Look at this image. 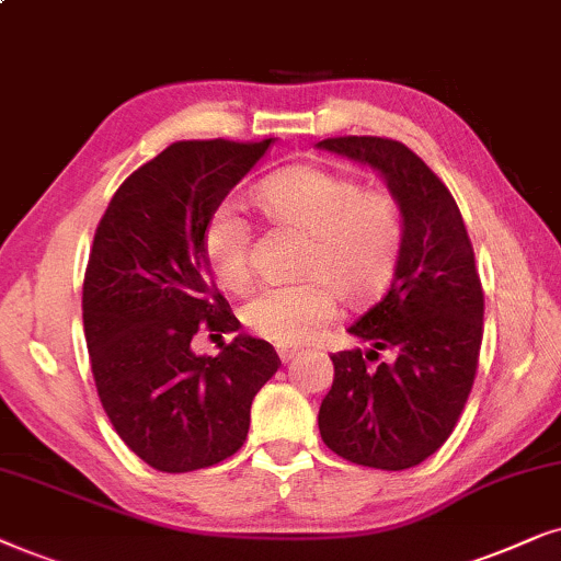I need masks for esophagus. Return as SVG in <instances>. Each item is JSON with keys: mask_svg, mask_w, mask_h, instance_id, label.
I'll use <instances>...</instances> for the list:
<instances>
[{"mask_svg": "<svg viewBox=\"0 0 561 561\" xmlns=\"http://www.w3.org/2000/svg\"><path fill=\"white\" fill-rule=\"evenodd\" d=\"M276 354H279L282 364H289V362H293V358L300 356V351H297V348H285V346H282V348H276Z\"/></svg>", "mask_w": 561, "mask_h": 561, "instance_id": "34e87169", "label": "esophagus"}]
</instances>
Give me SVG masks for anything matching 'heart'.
<instances>
[{
    "instance_id": "b5f03b06",
    "label": "heart",
    "mask_w": 561,
    "mask_h": 561,
    "mask_svg": "<svg viewBox=\"0 0 561 561\" xmlns=\"http://www.w3.org/2000/svg\"><path fill=\"white\" fill-rule=\"evenodd\" d=\"M268 218L310 236L297 285L261 289L243 320L276 346L316 339L346 305H367L390 287L405 249V213L382 186H362L335 171L297 163L266 176L256 190ZM213 272L228 289L251 282V222L236 205L215 210L205 233Z\"/></svg>"
}]
</instances>
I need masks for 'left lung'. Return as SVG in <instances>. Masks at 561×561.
Instances as JSON below:
<instances>
[{"label":"left lung","instance_id":"obj_1","mask_svg":"<svg viewBox=\"0 0 561 561\" xmlns=\"http://www.w3.org/2000/svg\"><path fill=\"white\" fill-rule=\"evenodd\" d=\"M318 148L377 169L405 213L398 272L348 328L369 348L331 356L333 385L318 413L333 454L400 472L442 449L472 392L484 316L474 249L451 192L405 144L343 136ZM382 350L391 362L369 368Z\"/></svg>","mask_w":561,"mask_h":561}]
</instances>
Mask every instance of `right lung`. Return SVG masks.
Returning a JSON list of instances; mask_svg holds the SVG:
<instances>
[{
    "mask_svg": "<svg viewBox=\"0 0 561 561\" xmlns=\"http://www.w3.org/2000/svg\"><path fill=\"white\" fill-rule=\"evenodd\" d=\"M274 138L179 140L119 184L84 274V335L112 428L159 472H194L241 449L251 402L279 356L238 333L197 356L199 331L241 328L210 279L205 233L228 192Z\"/></svg>",
    "mask_w": 561,
    "mask_h": 561,
    "instance_id": "1",
    "label": "right lung"
}]
</instances>
